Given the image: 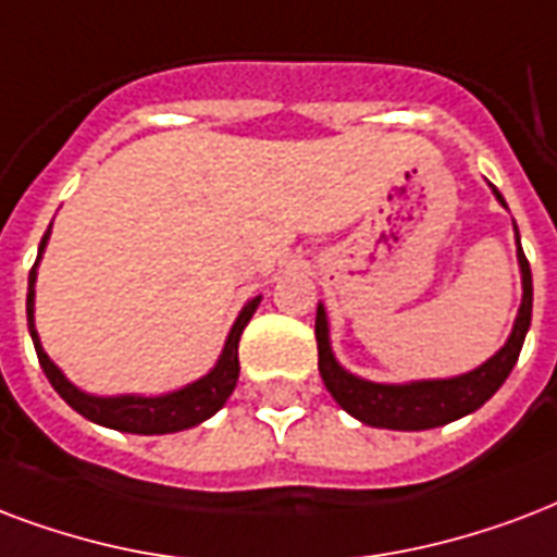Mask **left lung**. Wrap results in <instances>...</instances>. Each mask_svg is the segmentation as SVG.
I'll return each mask as SVG.
<instances>
[{"label":"left lung","instance_id":"8db88e82","mask_svg":"<svg viewBox=\"0 0 557 557\" xmlns=\"http://www.w3.org/2000/svg\"><path fill=\"white\" fill-rule=\"evenodd\" d=\"M496 198L503 201L499 193H496ZM517 242H520V236H517ZM517 257H520V271H523V304L517 312L515 330L494 359H487L482 368L465 373V376H456V380H426L409 382V385H380V382L359 380L333 359L324 307H318V371H321L326 392L333 394L335 403L347 414H354L356 420H362L368 426L403 432L444 426L449 420L465 418L470 411H476L479 406H485V400L494 397L496 388L508 380V373L520 359L525 333L532 324V269H529L523 248L517 250Z\"/></svg>","mask_w":557,"mask_h":557}]
</instances>
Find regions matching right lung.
Listing matches in <instances>:
<instances>
[{
	"label": "right lung",
	"instance_id": "1",
	"mask_svg": "<svg viewBox=\"0 0 557 557\" xmlns=\"http://www.w3.org/2000/svg\"><path fill=\"white\" fill-rule=\"evenodd\" d=\"M46 239H49V231L42 233L40 253L46 248ZM40 253H37V260H40ZM34 280H37V262L32 265V274H28L25 312H28V330H32V342L34 350H37V359H40L42 373H46V380L52 382L54 392L61 394L63 400L70 403L78 414L92 420V423H101V426H110V430L119 432H134V435L181 432L189 430V426H198L201 420L212 418L227 403L233 388H236V380H239L242 330L248 326L253 309L260 307V297H253L248 307L239 312L231 335H227V345H224V354L219 359V364L207 376L193 382V385H186V388H181L175 394H163V397H92V394L78 392L40 347L37 330H34Z\"/></svg>",
	"mask_w": 557,
	"mask_h": 557
}]
</instances>
